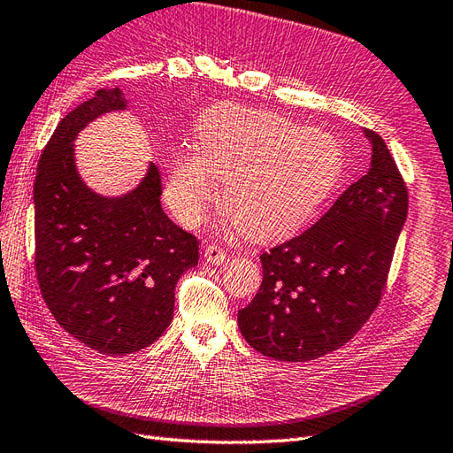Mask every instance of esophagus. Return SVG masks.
Segmentation results:
<instances>
[{
    "label": "esophagus",
    "mask_w": 453,
    "mask_h": 453,
    "mask_svg": "<svg viewBox=\"0 0 453 453\" xmlns=\"http://www.w3.org/2000/svg\"><path fill=\"white\" fill-rule=\"evenodd\" d=\"M204 258H206V262H211V264H222V262H226V258H227V252L222 249V247H218V245H208L206 249H204Z\"/></svg>",
    "instance_id": "obj_1"
}]
</instances>
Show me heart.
I'll return each mask as SVG.
<instances>
[{
	"mask_svg": "<svg viewBox=\"0 0 453 453\" xmlns=\"http://www.w3.org/2000/svg\"><path fill=\"white\" fill-rule=\"evenodd\" d=\"M342 149L331 134L280 114L227 105L204 114L196 150L173 155L166 201L181 222L196 224L226 181L224 208L245 237L291 234L339 183Z\"/></svg>",
	"mask_w": 453,
	"mask_h": 453,
	"instance_id": "obj_1",
	"label": "heart"
}]
</instances>
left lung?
<instances>
[{
  "instance_id": "left-lung-1",
  "label": "left lung",
  "mask_w": 453,
  "mask_h": 453,
  "mask_svg": "<svg viewBox=\"0 0 453 453\" xmlns=\"http://www.w3.org/2000/svg\"><path fill=\"white\" fill-rule=\"evenodd\" d=\"M371 168L304 234L260 254L262 285L237 321L245 341L281 362L344 346L380 303L408 188L387 143L365 130Z\"/></svg>"
}]
</instances>
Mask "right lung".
<instances>
[{
  "instance_id": "obj_1",
  "label": "right lung",
  "mask_w": 453,
  "mask_h": 453,
  "mask_svg": "<svg viewBox=\"0 0 453 453\" xmlns=\"http://www.w3.org/2000/svg\"><path fill=\"white\" fill-rule=\"evenodd\" d=\"M124 109L114 88L68 112L42 150L34 181V264L45 304L74 339L114 356L142 350L168 329L173 288L199 264V241L162 211L153 162L122 196H101L80 178L78 132Z\"/></svg>"
}]
</instances>
